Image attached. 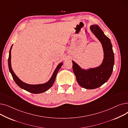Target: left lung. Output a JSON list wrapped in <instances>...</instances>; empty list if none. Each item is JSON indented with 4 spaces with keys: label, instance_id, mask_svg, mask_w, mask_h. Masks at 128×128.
Instances as JSON below:
<instances>
[{
    "label": "left lung",
    "instance_id": "obj_1",
    "mask_svg": "<svg viewBox=\"0 0 128 128\" xmlns=\"http://www.w3.org/2000/svg\"><path fill=\"white\" fill-rule=\"evenodd\" d=\"M90 29L102 46L104 58L102 63L96 68L84 69L74 60L72 62L78 84L85 89H94L103 85L110 78L114 65V54L110 39L100 27L94 24L90 26Z\"/></svg>",
    "mask_w": 128,
    "mask_h": 128
}]
</instances>
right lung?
Returning <instances> with one entry per match:
<instances>
[{"label":"right lung","mask_w":128,"mask_h":128,"mask_svg":"<svg viewBox=\"0 0 128 128\" xmlns=\"http://www.w3.org/2000/svg\"><path fill=\"white\" fill-rule=\"evenodd\" d=\"M12 46L13 44L11 46V48L9 51V56L8 58V66H9V71L11 74L13 79L14 80V82L17 84V85L18 86H20L21 89H24L27 91L34 93V94L42 93L49 89L53 86L54 82L57 73L58 71L60 70V68H61V66L63 65V63L61 62L58 65L56 68L55 69L54 71L52 76L51 77L50 79L46 82L44 84H28L25 83L18 78V77L16 75V74L12 70V67H11V51L12 48Z\"/></svg>","instance_id":"right-lung-1"}]
</instances>
